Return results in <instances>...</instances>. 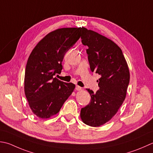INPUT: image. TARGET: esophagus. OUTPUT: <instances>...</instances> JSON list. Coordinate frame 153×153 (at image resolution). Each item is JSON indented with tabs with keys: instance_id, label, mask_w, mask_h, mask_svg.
<instances>
[{
	"instance_id": "obj_1",
	"label": "esophagus",
	"mask_w": 153,
	"mask_h": 153,
	"mask_svg": "<svg viewBox=\"0 0 153 153\" xmlns=\"http://www.w3.org/2000/svg\"><path fill=\"white\" fill-rule=\"evenodd\" d=\"M76 90H77V91L82 90V88H81V87L79 86V85H76Z\"/></svg>"
}]
</instances>
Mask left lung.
<instances>
[{"instance_id": "obj_1", "label": "left lung", "mask_w": 153, "mask_h": 153, "mask_svg": "<svg viewBox=\"0 0 153 153\" xmlns=\"http://www.w3.org/2000/svg\"><path fill=\"white\" fill-rule=\"evenodd\" d=\"M82 42L86 50L92 72L100 75V89L87 90L91 101L81 109L80 117L85 124L100 127L110 121L126 97L130 80L127 63L122 50L114 42L91 30L82 28Z\"/></svg>"}]
</instances>
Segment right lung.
Instances as JSON below:
<instances>
[{
    "instance_id": "add662e5",
    "label": "right lung",
    "mask_w": 153,
    "mask_h": 153,
    "mask_svg": "<svg viewBox=\"0 0 153 153\" xmlns=\"http://www.w3.org/2000/svg\"><path fill=\"white\" fill-rule=\"evenodd\" d=\"M83 28H63L48 34L30 55L25 76V93L34 115L48 119L57 114L75 89L72 83L54 77L62 70L65 53L80 38Z\"/></svg>"
}]
</instances>
